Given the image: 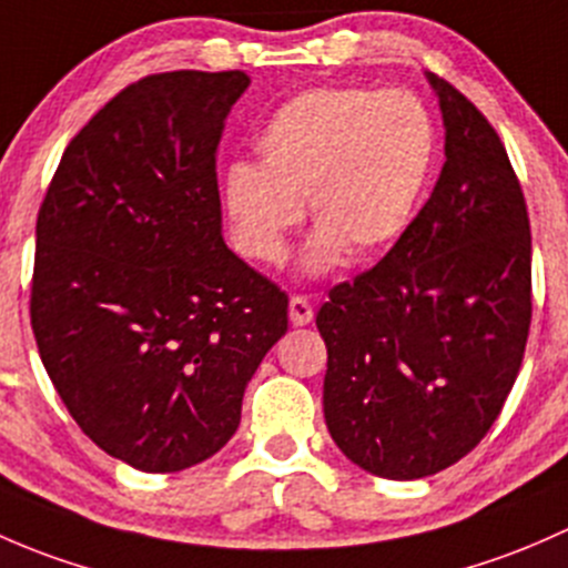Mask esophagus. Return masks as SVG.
Returning <instances> with one entry per match:
<instances>
[{
	"instance_id": "esophagus-1",
	"label": "esophagus",
	"mask_w": 568,
	"mask_h": 568,
	"mask_svg": "<svg viewBox=\"0 0 568 568\" xmlns=\"http://www.w3.org/2000/svg\"><path fill=\"white\" fill-rule=\"evenodd\" d=\"M312 320H314L312 303H308L303 295H292L290 297V323L301 327V325L312 323Z\"/></svg>"
}]
</instances>
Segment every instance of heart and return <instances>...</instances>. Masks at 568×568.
Wrapping results in <instances>:
<instances>
[{
    "instance_id": "heart-1",
    "label": "heart",
    "mask_w": 568,
    "mask_h": 568,
    "mask_svg": "<svg viewBox=\"0 0 568 568\" xmlns=\"http://www.w3.org/2000/svg\"><path fill=\"white\" fill-rule=\"evenodd\" d=\"M437 122L407 90L323 87L273 111L256 136L260 166L232 163L221 199L245 256L278 265L303 221L317 224L303 271L323 276L383 256L402 241L429 194L437 166Z\"/></svg>"
}]
</instances>
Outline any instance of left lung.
I'll return each mask as SVG.
<instances>
[{"label":"left lung","mask_w":568,"mask_h":568,"mask_svg":"<svg viewBox=\"0 0 568 568\" xmlns=\"http://www.w3.org/2000/svg\"><path fill=\"white\" fill-rule=\"evenodd\" d=\"M446 163L402 241L317 312L325 424L342 454L394 481L435 476L481 443L530 327V221L487 116L426 73Z\"/></svg>","instance_id":"left-lung-1"}]
</instances>
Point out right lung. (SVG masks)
I'll return each mask as SVG.
<instances>
[{
    "label": "right lung",
    "instance_id": "obj_1",
    "mask_svg": "<svg viewBox=\"0 0 568 568\" xmlns=\"http://www.w3.org/2000/svg\"><path fill=\"white\" fill-rule=\"evenodd\" d=\"M243 70L125 87L62 153L38 213L32 331L87 437L144 473L230 443L286 295L221 235L215 178Z\"/></svg>",
    "mask_w": 568,
    "mask_h": 568
}]
</instances>
